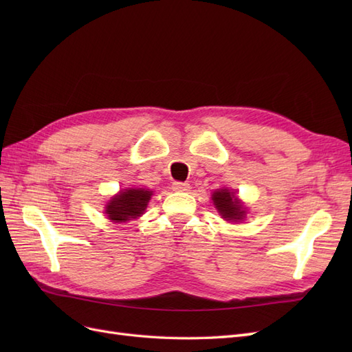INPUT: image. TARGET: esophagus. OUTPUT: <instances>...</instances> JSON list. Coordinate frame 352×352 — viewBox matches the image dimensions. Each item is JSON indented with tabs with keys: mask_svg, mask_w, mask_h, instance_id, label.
Wrapping results in <instances>:
<instances>
[{
	"mask_svg": "<svg viewBox=\"0 0 352 352\" xmlns=\"http://www.w3.org/2000/svg\"><path fill=\"white\" fill-rule=\"evenodd\" d=\"M172 188H173V190H176V192H188V190L190 189L189 184H185V182H175Z\"/></svg>",
	"mask_w": 352,
	"mask_h": 352,
	"instance_id": "1",
	"label": "esophagus"
}]
</instances>
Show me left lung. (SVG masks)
Segmentation results:
<instances>
[{"instance_id":"1","label":"left lung","mask_w":352,"mask_h":352,"mask_svg":"<svg viewBox=\"0 0 352 352\" xmlns=\"http://www.w3.org/2000/svg\"><path fill=\"white\" fill-rule=\"evenodd\" d=\"M212 204L217 208L221 219L228 221H242L247 216L243 204L238 199L235 192L229 189H217L211 195Z\"/></svg>"}]
</instances>
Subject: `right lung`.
<instances>
[{
    "label": "right lung",
    "instance_id": "obj_1",
    "mask_svg": "<svg viewBox=\"0 0 352 352\" xmlns=\"http://www.w3.org/2000/svg\"><path fill=\"white\" fill-rule=\"evenodd\" d=\"M153 190L144 188H127L114 195L105 206V214L114 223L129 221L144 214Z\"/></svg>",
    "mask_w": 352,
    "mask_h": 352
}]
</instances>
